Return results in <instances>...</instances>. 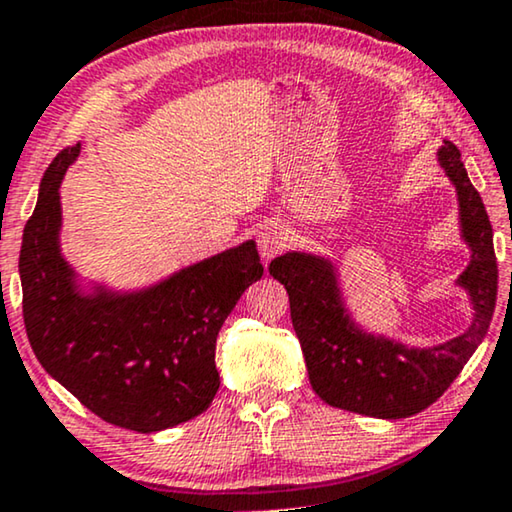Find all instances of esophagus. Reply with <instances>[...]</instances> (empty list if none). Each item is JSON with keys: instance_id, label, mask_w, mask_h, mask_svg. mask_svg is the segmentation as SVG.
Instances as JSON below:
<instances>
[{"instance_id": "1", "label": "esophagus", "mask_w": 512, "mask_h": 512, "mask_svg": "<svg viewBox=\"0 0 512 512\" xmlns=\"http://www.w3.org/2000/svg\"><path fill=\"white\" fill-rule=\"evenodd\" d=\"M257 246H259V255L264 259H273L290 246V229L280 225V222H269V225L259 232Z\"/></svg>"}]
</instances>
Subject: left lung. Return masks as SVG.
Segmentation results:
<instances>
[{
    "label": "left lung",
    "mask_w": 512,
    "mask_h": 512,
    "mask_svg": "<svg viewBox=\"0 0 512 512\" xmlns=\"http://www.w3.org/2000/svg\"><path fill=\"white\" fill-rule=\"evenodd\" d=\"M438 162L457 187L462 236L471 248V264L457 280L469 292L475 311L462 336L417 350L364 334L345 311L336 271L327 259L287 253L269 264L271 276L290 294L292 325L313 390L329 406L383 420L420 413L448 390L487 334L499 283L492 222L455 143H443Z\"/></svg>",
    "instance_id": "obj_1"
}]
</instances>
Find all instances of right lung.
<instances>
[{
	"label": "right lung",
	"mask_w": 512,
	"mask_h": 512,
	"mask_svg": "<svg viewBox=\"0 0 512 512\" xmlns=\"http://www.w3.org/2000/svg\"><path fill=\"white\" fill-rule=\"evenodd\" d=\"M78 150L50 162L25 225L18 269L27 338L43 369L104 422L139 434L176 427L211 406L218 331L264 266L246 241L150 290L85 297L57 243V187Z\"/></svg>",
	"instance_id": "1"
}]
</instances>
